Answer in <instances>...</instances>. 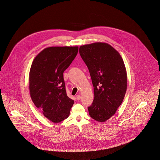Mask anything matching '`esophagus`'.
I'll list each match as a JSON object with an SVG mask.
<instances>
[{"label":"esophagus","mask_w":160,"mask_h":160,"mask_svg":"<svg viewBox=\"0 0 160 160\" xmlns=\"http://www.w3.org/2000/svg\"><path fill=\"white\" fill-rule=\"evenodd\" d=\"M76 98H77V100H80V99H81V96H80V95H77L76 96Z\"/></svg>","instance_id":"1"}]
</instances>
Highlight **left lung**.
Returning <instances> with one entry per match:
<instances>
[{"label": "left lung", "mask_w": 160, "mask_h": 160, "mask_svg": "<svg viewBox=\"0 0 160 160\" xmlns=\"http://www.w3.org/2000/svg\"><path fill=\"white\" fill-rule=\"evenodd\" d=\"M80 54L88 68L94 87V100L88 108L90 117L103 122L115 114L128 85L127 71L120 54L105 42L81 46Z\"/></svg>", "instance_id": "left-lung-1"}]
</instances>
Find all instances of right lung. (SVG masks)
<instances>
[{
	"mask_svg": "<svg viewBox=\"0 0 160 160\" xmlns=\"http://www.w3.org/2000/svg\"><path fill=\"white\" fill-rule=\"evenodd\" d=\"M78 46L46 48L34 59L29 89L34 105L54 123L67 119L74 101L65 90L63 73L76 57Z\"/></svg>",
	"mask_w": 160,
	"mask_h": 160,
	"instance_id": "obj_1",
	"label": "right lung"
}]
</instances>
